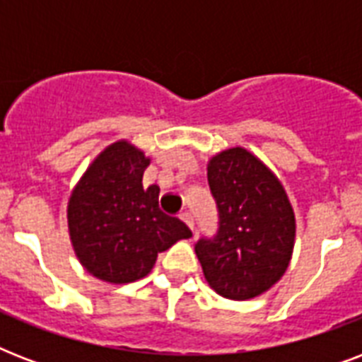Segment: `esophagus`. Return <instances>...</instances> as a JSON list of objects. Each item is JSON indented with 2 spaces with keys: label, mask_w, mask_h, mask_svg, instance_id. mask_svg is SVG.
I'll use <instances>...</instances> for the list:
<instances>
[{
  "label": "esophagus",
  "mask_w": 362,
  "mask_h": 362,
  "mask_svg": "<svg viewBox=\"0 0 362 362\" xmlns=\"http://www.w3.org/2000/svg\"><path fill=\"white\" fill-rule=\"evenodd\" d=\"M180 220L184 221V223H186V226L189 227V229H192V231H193V227H195V221H193V216L189 214V212H182Z\"/></svg>",
  "instance_id": "1"
}]
</instances>
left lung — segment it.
<instances>
[{
	"instance_id": "8db88e82",
	"label": "left lung",
	"mask_w": 362,
	"mask_h": 362,
	"mask_svg": "<svg viewBox=\"0 0 362 362\" xmlns=\"http://www.w3.org/2000/svg\"><path fill=\"white\" fill-rule=\"evenodd\" d=\"M210 192L220 210V233L195 246L204 280L231 300L259 297L286 274L297 221L280 178L242 146L209 159Z\"/></svg>"
}]
</instances>
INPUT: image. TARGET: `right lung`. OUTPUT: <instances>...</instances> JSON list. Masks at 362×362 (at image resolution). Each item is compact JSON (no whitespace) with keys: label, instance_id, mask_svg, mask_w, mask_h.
Segmentation results:
<instances>
[{"label":"right lung","instance_id":"1","mask_svg":"<svg viewBox=\"0 0 362 362\" xmlns=\"http://www.w3.org/2000/svg\"><path fill=\"white\" fill-rule=\"evenodd\" d=\"M148 163L141 148L120 139L88 165L71 192V246L82 269L98 280H141L152 272L158 253L192 237L184 221L159 210V187L142 186Z\"/></svg>","mask_w":362,"mask_h":362}]
</instances>
